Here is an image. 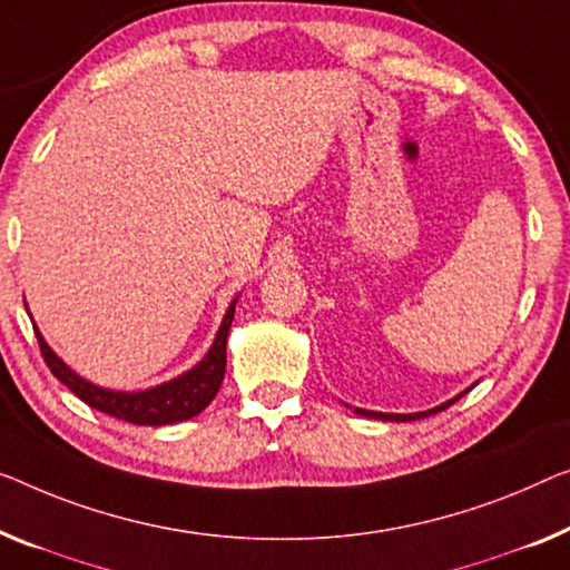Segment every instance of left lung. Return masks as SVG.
<instances>
[{
	"label": "left lung",
	"instance_id": "left-lung-1",
	"mask_svg": "<svg viewBox=\"0 0 570 570\" xmlns=\"http://www.w3.org/2000/svg\"><path fill=\"white\" fill-rule=\"evenodd\" d=\"M465 392H469V389H465ZM465 392H461V394L453 396V399H448L445 404H440V406H435V410H428V412H414V414H386V412H368V410H358V406H355V414H361V417H373V420H389V422H412V420H422V417H430V414H438V412L448 410V406H450V404H455L458 399H461Z\"/></svg>",
	"mask_w": 570,
	"mask_h": 570
}]
</instances>
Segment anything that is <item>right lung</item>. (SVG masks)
<instances>
[{"label": "right lung", "instance_id": "1", "mask_svg": "<svg viewBox=\"0 0 570 570\" xmlns=\"http://www.w3.org/2000/svg\"><path fill=\"white\" fill-rule=\"evenodd\" d=\"M235 302L225 312L223 325L217 330V337L207 355L194 366L191 371L181 373L166 384L146 389V392H112V389H101L91 381L81 379L73 373L58 355L50 351V345L42 340L36 327V337L42 353V361L53 376L66 384L71 392L81 399L83 404L95 406V410L109 414V417L132 422V424H148V428H160V424H174L191 420L199 414L212 399L217 396L219 384L225 379L227 366V333H230L233 317H235Z\"/></svg>", "mask_w": 570, "mask_h": 570}]
</instances>
